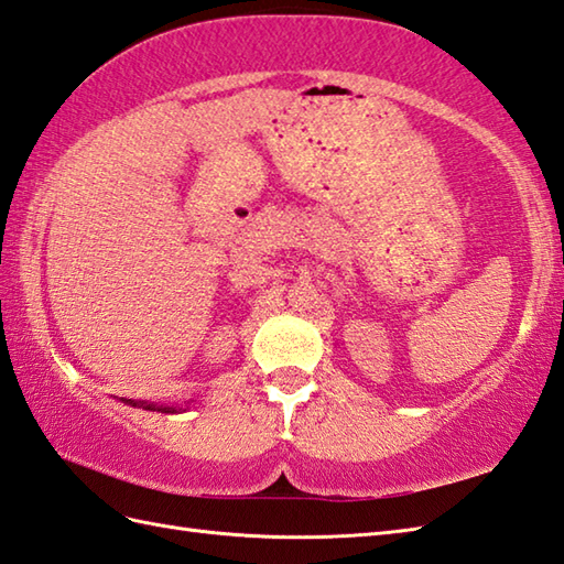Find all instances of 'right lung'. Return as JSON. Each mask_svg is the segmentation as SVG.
Masks as SVG:
<instances>
[{
	"label": "right lung",
	"mask_w": 564,
	"mask_h": 564,
	"mask_svg": "<svg viewBox=\"0 0 564 564\" xmlns=\"http://www.w3.org/2000/svg\"><path fill=\"white\" fill-rule=\"evenodd\" d=\"M128 404L135 406V402H130V400H128ZM140 406H145V410H152V412H162V414H174V412H178V406H164V404H145V402H142Z\"/></svg>",
	"instance_id": "add662e5"
}]
</instances>
